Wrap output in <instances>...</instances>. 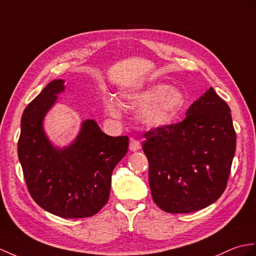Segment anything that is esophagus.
<instances>
[{
	"label": "esophagus",
	"mask_w": 256,
	"mask_h": 256,
	"mask_svg": "<svg viewBox=\"0 0 256 256\" xmlns=\"http://www.w3.org/2000/svg\"><path fill=\"white\" fill-rule=\"evenodd\" d=\"M140 150V140L135 138H130V152H138Z\"/></svg>",
	"instance_id": "obj_1"
}]
</instances>
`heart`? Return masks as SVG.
<instances>
[{
    "label": "heart",
    "instance_id": "1",
    "mask_svg": "<svg viewBox=\"0 0 256 256\" xmlns=\"http://www.w3.org/2000/svg\"><path fill=\"white\" fill-rule=\"evenodd\" d=\"M128 101L134 106H142L138 118L142 126L158 128L174 120L186 106V98L180 88L159 82L128 94ZM104 106L110 116H120V109L114 98L106 99Z\"/></svg>",
    "mask_w": 256,
    "mask_h": 256
}]
</instances>
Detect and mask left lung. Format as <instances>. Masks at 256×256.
I'll return each mask as SVG.
<instances>
[{
    "mask_svg": "<svg viewBox=\"0 0 256 256\" xmlns=\"http://www.w3.org/2000/svg\"><path fill=\"white\" fill-rule=\"evenodd\" d=\"M229 106L210 87L178 124L145 133L152 200L162 210L188 214L224 193L236 152Z\"/></svg>",
    "mask_w": 256,
    "mask_h": 256,
    "instance_id": "left-lung-1",
    "label": "left lung"
}]
</instances>
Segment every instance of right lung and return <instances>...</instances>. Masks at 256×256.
Listing matches in <instances>:
<instances>
[{"mask_svg": "<svg viewBox=\"0 0 256 256\" xmlns=\"http://www.w3.org/2000/svg\"><path fill=\"white\" fill-rule=\"evenodd\" d=\"M63 80L48 84L20 121L18 159L32 198L41 208L62 218L94 216L109 200L112 171L126 155L128 136H109L86 118L68 146L53 144L44 121L65 90Z\"/></svg>", "mask_w": 256, "mask_h": 256, "instance_id": "right-lung-1", "label": "right lung"}]
</instances>
